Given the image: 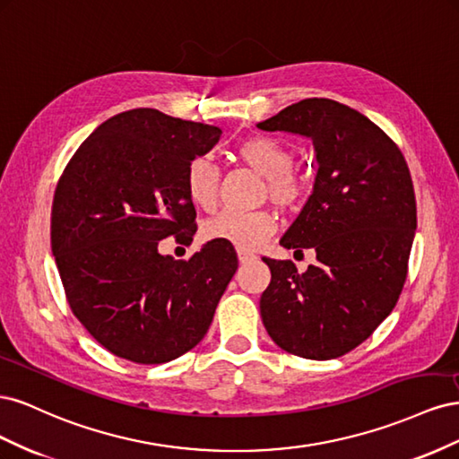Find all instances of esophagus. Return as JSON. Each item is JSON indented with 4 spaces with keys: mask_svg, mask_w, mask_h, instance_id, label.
Returning <instances> with one entry per match:
<instances>
[{
    "mask_svg": "<svg viewBox=\"0 0 459 459\" xmlns=\"http://www.w3.org/2000/svg\"><path fill=\"white\" fill-rule=\"evenodd\" d=\"M238 258H239V262H241V264H247V262L255 260V255L247 253V251H238Z\"/></svg>",
    "mask_w": 459,
    "mask_h": 459,
    "instance_id": "esophagus-1",
    "label": "esophagus"
}]
</instances>
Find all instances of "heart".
Instances as JSON below:
<instances>
[{"label":"heart","mask_w":459,"mask_h":459,"mask_svg":"<svg viewBox=\"0 0 459 459\" xmlns=\"http://www.w3.org/2000/svg\"><path fill=\"white\" fill-rule=\"evenodd\" d=\"M238 157L262 178H266L264 195L277 206H295L304 195V179L293 170V151L272 137H251L238 147ZM220 172L208 155L193 159L186 170V189L191 203L211 211L218 199ZM275 231V218L270 212H221L204 224L203 233L208 241H221L255 251Z\"/></svg>","instance_id":"b5f03b06"}]
</instances>
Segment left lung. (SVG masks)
<instances>
[{"label":"left lung","mask_w":459,"mask_h":459,"mask_svg":"<svg viewBox=\"0 0 459 459\" xmlns=\"http://www.w3.org/2000/svg\"><path fill=\"white\" fill-rule=\"evenodd\" d=\"M256 128L308 137L317 166L312 195L280 241L312 248L317 262L299 273L290 260L264 258V327L290 354L339 358L379 327L404 287L418 228L408 164L377 124L333 100H302Z\"/></svg>","instance_id":"obj_1"}]
</instances>
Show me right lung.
<instances>
[{"label": "right lung", "instance_id": "obj_1", "mask_svg": "<svg viewBox=\"0 0 459 459\" xmlns=\"http://www.w3.org/2000/svg\"><path fill=\"white\" fill-rule=\"evenodd\" d=\"M221 130L132 108L97 126L55 189L51 253L74 316L108 352L164 364L197 346L238 270L235 248L208 241L189 260L159 253L191 239L189 162Z\"/></svg>", "mask_w": 459, "mask_h": 459}]
</instances>
